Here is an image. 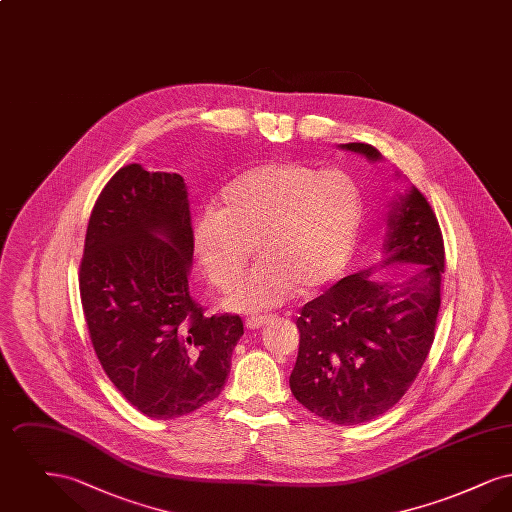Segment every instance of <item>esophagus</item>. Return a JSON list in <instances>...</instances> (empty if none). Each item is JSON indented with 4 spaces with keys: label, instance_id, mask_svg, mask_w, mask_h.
I'll return each mask as SVG.
<instances>
[{
    "label": "esophagus",
    "instance_id": "esophagus-1",
    "mask_svg": "<svg viewBox=\"0 0 512 512\" xmlns=\"http://www.w3.org/2000/svg\"><path fill=\"white\" fill-rule=\"evenodd\" d=\"M268 322H270V318L268 317H249L245 320V326H247L249 330H259V328L267 326Z\"/></svg>",
    "mask_w": 512,
    "mask_h": 512
}]
</instances>
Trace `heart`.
<instances>
[{"mask_svg": "<svg viewBox=\"0 0 512 512\" xmlns=\"http://www.w3.org/2000/svg\"><path fill=\"white\" fill-rule=\"evenodd\" d=\"M363 220V192L349 172L270 163L244 172L220 194L219 209L194 222V251L207 278L230 290L226 305L255 313L334 282L349 265Z\"/></svg>", "mask_w": 512, "mask_h": 512, "instance_id": "obj_1", "label": "heart"}]
</instances>
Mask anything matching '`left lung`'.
I'll return each instance as SVG.
<instances>
[{
  "label": "left lung",
  "instance_id": "1",
  "mask_svg": "<svg viewBox=\"0 0 512 512\" xmlns=\"http://www.w3.org/2000/svg\"><path fill=\"white\" fill-rule=\"evenodd\" d=\"M341 149L382 159L368 144ZM384 261L413 268L374 280L376 267L341 278L301 309L299 353L290 376L293 397L320 418L353 426L391 407L413 386L438 322L445 249L438 219L414 186L391 203Z\"/></svg>",
  "mask_w": 512,
  "mask_h": 512
}]
</instances>
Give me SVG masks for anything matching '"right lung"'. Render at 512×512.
<instances>
[{
    "label": "right lung",
    "mask_w": 512,
    "mask_h": 512,
    "mask_svg": "<svg viewBox=\"0 0 512 512\" xmlns=\"http://www.w3.org/2000/svg\"><path fill=\"white\" fill-rule=\"evenodd\" d=\"M184 178L126 165L94 205L80 263L90 340L109 380L157 420L194 413L219 397L238 315L207 317L188 292L194 261Z\"/></svg>",
    "instance_id": "1"
}]
</instances>
